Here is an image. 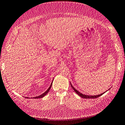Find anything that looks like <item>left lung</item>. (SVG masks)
<instances>
[{
  "instance_id": "1",
  "label": "left lung",
  "mask_w": 125,
  "mask_h": 125,
  "mask_svg": "<svg viewBox=\"0 0 125 125\" xmlns=\"http://www.w3.org/2000/svg\"><path fill=\"white\" fill-rule=\"evenodd\" d=\"M70 84H71V86L72 87V88L73 89V90L75 92L77 93V94H78V95L80 96V97H82V98H84V99H95V98H97L100 97V96H101L102 95H103V94L105 93H102L101 94H99V95H84V94H83L82 93H81L80 92H79L78 91H77L76 89H75L74 87L72 85V84H71L70 83Z\"/></svg>"
}]
</instances>
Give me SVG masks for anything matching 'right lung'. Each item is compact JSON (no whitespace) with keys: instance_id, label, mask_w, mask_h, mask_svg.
Here are the masks:
<instances>
[{"instance_id":"1","label":"right lung","mask_w":125,"mask_h":125,"mask_svg":"<svg viewBox=\"0 0 125 125\" xmlns=\"http://www.w3.org/2000/svg\"><path fill=\"white\" fill-rule=\"evenodd\" d=\"M52 83H51V85H50V88H49L47 89V90L46 91V92H44L43 94H42V95H40V96H36V97H33L34 99H40V98H42V97H44L45 95H46V94L49 91H50V90L51 89V87H52Z\"/></svg>"}]
</instances>
